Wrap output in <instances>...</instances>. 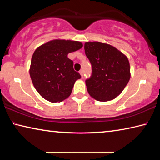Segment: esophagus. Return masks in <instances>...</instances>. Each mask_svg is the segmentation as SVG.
Here are the masks:
<instances>
[{
  "instance_id": "34e87169",
  "label": "esophagus",
  "mask_w": 160,
  "mask_h": 160,
  "mask_svg": "<svg viewBox=\"0 0 160 160\" xmlns=\"http://www.w3.org/2000/svg\"><path fill=\"white\" fill-rule=\"evenodd\" d=\"M79 72H80L81 76H82V78L83 77V71H82V70H80Z\"/></svg>"
}]
</instances>
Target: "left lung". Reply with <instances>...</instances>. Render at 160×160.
<instances>
[{"instance_id":"obj_1","label":"left lung","mask_w":160,"mask_h":160,"mask_svg":"<svg viewBox=\"0 0 160 160\" xmlns=\"http://www.w3.org/2000/svg\"><path fill=\"white\" fill-rule=\"evenodd\" d=\"M85 52L92 68L85 81L88 93L99 102L115 99L131 78L128 58L113 46L98 42H86Z\"/></svg>"}]
</instances>
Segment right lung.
I'll return each instance as SVG.
<instances>
[{"instance_id":"add662e5","label":"right lung","mask_w":160,"mask_h":160,"mask_svg":"<svg viewBox=\"0 0 160 160\" xmlns=\"http://www.w3.org/2000/svg\"><path fill=\"white\" fill-rule=\"evenodd\" d=\"M82 47L80 42L54 39L38 47L32 57L29 75L40 95L51 102H61L72 92L81 78L68 54Z\"/></svg>"}]
</instances>
